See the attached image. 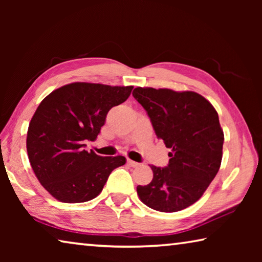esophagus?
I'll return each instance as SVG.
<instances>
[{
    "label": "esophagus",
    "mask_w": 262,
    "mask_h": 262,
    "mask_svg": "<svg viewBox=\"0 0 262 262\" xmlns=\"http://www.w3.org/2000/svg\"><path fill=\"white\" fill-rule=\"evenodd\" d=\"M127 164H128V165H129V166H132V167H136V166L140 165L139 163L132 161V159H127Z\"/></svg>",
    "instance_id": "1"
}]
</instances>
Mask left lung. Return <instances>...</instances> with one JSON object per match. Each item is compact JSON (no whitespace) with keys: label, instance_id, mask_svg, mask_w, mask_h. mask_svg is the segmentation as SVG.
<instances>
[{"label":"left lung","instance_id":"obj_1","mask_svg":"<svg viewBox=\"0 0 262 262\" xmlns=\"http://www.w3.org/2000/svg\"><path fill=\"white\" fill-rule=\"evenodd\" d=\"M133 96L147 111L158 139L172 150L167 166H150L151 183L137 186V194L155 210H183L202 196L220 170L224 134L219 114L193 91L136 88Z\"/></svg>","mask_w":262,"mask_h":262}]
</instances>
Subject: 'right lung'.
Masks as SVG:
<instances>
[{
	"instance_id": "1",
	"label": "right lung",
	"mask_w": 262,
	"mask_h": 262,
	"mask_svg": "<svg viewBox=\"0 0 262 262\" xmlns=\"http://www.w3.org/2000/svg\"><path fill=\"white\" fill-rule=\"evenodd\" d=\"M133 86L72 83L43 99L31 119L26 149L35 177L48 193L66 203L95 199L123 156L103 157L85 150L95 141L113 106L122 104Z\"/></svg>"
}]
</instances>
